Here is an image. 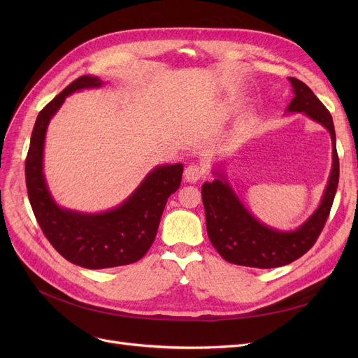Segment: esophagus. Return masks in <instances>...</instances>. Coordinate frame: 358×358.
Wrapping results in <instances>:
<instances>
[{"mask_svg": "<svg viewBox=\"0 0 358 358\" xmlns=\"http://www.w3.org/2000/svg\"><path fill=\"white\" fill-rule=\"evenodd\" d=\"M203 176H204L203 168L197 164L187 165L184 169V180L187 182H197Z\"/></svg>", "mask_w": 358, "mask_h": 358, "instance_id": "34e87169", "label": "esophagus"}]
</instances>
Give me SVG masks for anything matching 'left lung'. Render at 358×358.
I'll list each match as a JSON object with an SVG mask.
<instances>
[{"label":"left lung","mask_w":358,"mask_h":358,"mask_svg":"<svg viewBox=\"0 0 358 358\" xmlns=\"http://www.w3.org/2000/svg\"><path fill=\"white\" fill-rule=\"evenodd\" d=\"M294 97L287 107L292 113H305L328 129L332 139V169L324 197L315 213L296 231L283 232L257 220L238 199L227 177L220 171L212 182L201 187L206 212V228L212 245L223 259L236 266L275 268L290 264L306 254L321 235L329 216L340 178V159L336 154L332 116L313 91L302 81L289 78Z\"/></svg>","instance_id":"left-lung-1"}]
</instances>
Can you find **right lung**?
I'll list each match as a JSON object with an SVG mask.
<instances>
[{
    "label": "right lung",
    "mask_w": 358,
    "mask_h": 358,
    "mask_svg": "<svg viewBox=\"0 0 358 358\" xmlns=\"http://www.w3.org/2000/svg\"><path fill=\"white\" fill-rule=\"evenodd\" d=\"M101 85L99 77L84 75L48 103L36 119L26 158L27 194L42 232L65 259L90 270L139 261L152 245L166 200L182 177V164L155 166L129 199L104 213H80L55 203L43 176L48 124L69 94Z\"/></svg>",
    "instance_id": "obj_1"
}]
</instances>
